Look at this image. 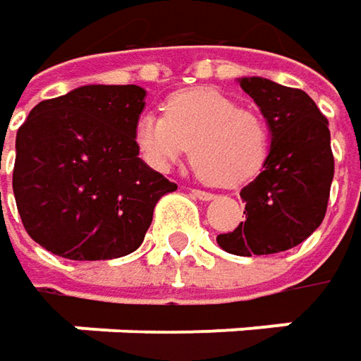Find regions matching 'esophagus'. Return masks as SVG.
<instances>
[{
	"instance_id": "obj_1",
	"label": "esophagus",
	"mask_w": 361,
	"mask_h": 361,
	"mask_svg": "<svg viewBox=\"0 0 361 361\" xmlns=\"http://www.w3.org/2000/svg\"><path fill=\"white\" fill-rule=\"evenodd\" d=\"M192 196L197 197V200H204V202H208V200H212V197H214V194H212V192H204V190H192Z\"/></svg>"
}]
</instances>
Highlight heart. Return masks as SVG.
I'll return each instance as SVG.
<instances>
[{"label":"heart","instance_id":"heart-1","mask_svg":"<svg viewBox=\"0 0 361 361\" xmlns=\"http://www.w3.org/2000/svg\"><path fill=\"white\" fill-rule=\"evenodd\" d=\"M135 143L145 164L167 171L190 151L202 180L218 188L250 181L271 153L267 118L214 88H185L164 102V115H143Z\"/></svg>","mask_w":361,"mask_h":361}]
</instances>
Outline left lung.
<instances>
[{
  "mask_svg": "<svg viewBox=\"0 0 361 361\" xmlns=\"http://www.w3.org/2000/svg\"><path fill=\"white\" fill-rule=\"evenodd\" d=\"M271 127V153L259 178L240 190L246 220L218 244L238 257L274 255L311 236L325 218L334 180L329 123L301 88L240 78Z\"/></svg>",
  "mask_w": 361,
  "mask_h": 361,
  "instance_id": "8db88e82",
  "label": "left lung"
}]
</instances>
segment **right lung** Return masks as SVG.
<instances>
[{
  "label": "right lung",
  "mask_w": 361,
  "mask_h": 361,
  "mask_svg": "<svg viewBox=\"0 0 361 361\" xmlns=\"http://www.w3.org/2000/svg\"><path fill=\"white\" fill-rule=\"evenodd\" d=\"M135 85H88L36 104L18 129L13 196L25 232L71 260L137 250L159 197L178 185L141 161Z\"/></svg>",
  "instance_id": "right-lung-1"
}]
</instances>
